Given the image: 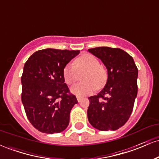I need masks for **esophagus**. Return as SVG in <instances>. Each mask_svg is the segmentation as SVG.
<instances>
[{
	"mask_svg": "<svg viewBox=\"0 0 159 159\" xmlns=\"http://www.w3.org/2000/svg\"><path fill=\"white\" fill-rule=\"evenodd\" d=\"M81 99H82L81 97H80V96H77V100L78 102H80L81 101Z\"/></svg>",
	"mask_w": 159,
	"mask_h": 159,
	"instance_id": "esophagus-1",
	"label": "esophagus"
}]
</instances>
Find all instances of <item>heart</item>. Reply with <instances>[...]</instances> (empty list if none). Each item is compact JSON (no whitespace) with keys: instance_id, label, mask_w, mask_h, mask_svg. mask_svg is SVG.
I'll return each mask as SVG.
<instances>
[{"instance_id":"1","label":"heart","mask_w":159,"mask_h":159,"mask_svg":"<svg viewBox=\"0 0 159 159\" xmlns=\"http://www.w3.org/2000/svg\"><path fill=\"white\" fill-rule=\"evenodd\" d=\"M85 73L82 76L84 82L78 83L71 87L72 93L78 96H84L90 94L96 88H101L107 80V72L96 57L92 54H84L78 57L74 65L69 63L64 67L63 75L67 84H72L79 79V74Z\"/></svg>"}]
</instances>
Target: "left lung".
<instances>
[{
	"mask_svg": "<svg viewBox=\"0 0 159 159\" xmlns=\"http://www.w3.org/2000/svg\"><path fill=\"white\" fill-rule=\"evenodd\" d=\"M88 52L100 59L107 70L105 87L89 97L87 117L100 131H114L130 117L138 94V70L133 58L117 48L98 47Z\"/></svg>",
	"mask_w": 159,
	"mask_h": 159,
	"instance_id": "1",
	"label": "left lung"
}]
</instances>
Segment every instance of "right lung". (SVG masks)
<instances>
[{"label": "right lung", "instance_id": "right-lung-1", "mask_svg": "<svg viewBox=\"0 0 159 159\" xmlns=\"http://www.w3.org/2000/svg\"><path fill=\"white\" fill-rule=\"evenodd\" d=\"M79 53L43 49L34 53L24 66L21 102L27 119L39 132L59 133L68 126L70 111L78 101L64 83L63 71Z\"/></svg>", "mask_w": 159, "mask_h": 159}]
</instances>
